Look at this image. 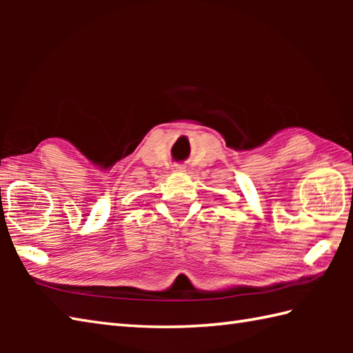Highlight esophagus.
<instances>
[{"instance_id": "34e87169", "label": "esophagus", "mask_w": 353, "mask_h": 353, "mask_svg": "<svg viewBox=\"0 0 353 353\" xmlns=\"http://www.w3.org/2000/svg\"><path fill=\"white\" fill-rule=\"evenodd\" d=\"M172 171L182 172V171H185V167H182V165H174V168H172Z\"/></svg>"}]
</instances>
